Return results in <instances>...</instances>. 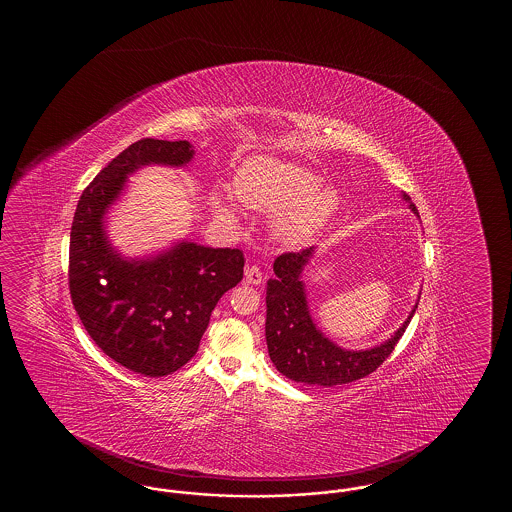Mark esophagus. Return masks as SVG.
Returning <instances> with one entry per match:
<instances>
[{"instance_id":"34e87169","label":"esophagus","mask_w":512,"mask_h":512,"mask_svg":"<svg viewBox=\"0 0 512 512\" xmlns=\"http://www.w3.org/2000/svg\"><path fill=\"white\" fill-rule=\"evenodd\" d=\"M245 282L251 283V285H260L263 282V274H261L260 267L249 265L245 269Z\"/></svg>"}]
</instances>
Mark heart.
I'll return each mask as SVG.
<instances>
[{
	"mask_svg": "<svg viewBox=\"0 0 512 512\" xmlns=\"http://www.w3.org/2000/svg\"><path fill=\"white\" fill-rule=\"evenodd\" d=\"M234 194L243 205L260 212H276L272 232L283 245H300L322 229L340 205V194L322 185L320 175L304 164L274 157H252L241 166ZM221 218H236L229 203L216 199Z\"/></svg>",
	"mask_w": 512,
	"mask_h": 512,
	"instance_id": "obj_1",
	"label": "heart"
}]
</instances>
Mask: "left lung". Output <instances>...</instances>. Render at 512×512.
<instances>
[{
	"label": "left lung",
	"instance_id": "obj_1",
	"mask_svg": "<svg viewBox=\"0 0 512 512\" xmlns=\"http://www.w3.org/2000/svg\"><path fill=\"white\" fill-rule=\"evenodd\" d=\"M403 199L410 201L406 194ZM410 208L415 216H419L414 203H410ZM313 254L315 247H307L300 252H285L274 260V276L267 282L265 298V338L269 357L276 370L294 382L337 386L359 381L392 355L419 302L403 326L386 342L359 351L340 348L316 327L307 307L302 272Z\"/></svg>",
	"mask_w": 512,
	"mask_h": 512
}]
</instances>
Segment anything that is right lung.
I'll use <instances>...</instances> for the list:
<instances>
[{"label": "right lung", "instance_id": "add662e5", "mask_svg": "<svg viewBox=\"0 0 512 512\" xmlns=\"http://www.w3.org/2000/svg\"><path fill=\"white\" fill-rule=\"evenodd\" d=\"M188 141L142 139L119 153L78 201L69 240V291L89 337L109 359L144 377H164L196 355L219 298L243 278L240 249L179 241L152 258H124L104 218L128 175L148 164L186 166Z\"/></svg>", "mask_w": 512, "mask_h": 512}]
</instances>
